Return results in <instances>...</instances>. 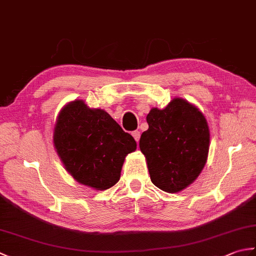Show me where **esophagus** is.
<instances>
[{
    "label": "esophagus",
    "instance_id": "1",
    "mask_svg": "<svg viewBox=\"0 0 256 256\" xmlns=\"http://www.w3.org/2000/svg\"><path fill=\"white\" fill-rule=\"evenodd\" d=\"M132 135H133L134 140H136V142H138V140H140V131H134V132H132Z\"/></svg>",
    "mask_w": 256,
    "mask_h": 256
}]
</instances>
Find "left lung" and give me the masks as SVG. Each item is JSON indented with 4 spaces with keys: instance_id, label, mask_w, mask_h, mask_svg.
Masks as SVG:
<instances>
[{
    "instance_id": "left-lung-1",
    "label": "left lung",
    "mask_w": 256,
    "mask_h": 256,
    "mask_svg": "<svg viewBox=\"0 0 256 256\" xmlns=\"http://www.w3.org/2000/svg\"><path fill=\"white\" fill-rule=\"evenodd\" d=\"M148 130L140 135L150 180L166 192H179L204 170L209 153L210 132L202 113L188 101L175 98L146 116Z\"/></svg>"
}]
</instances>
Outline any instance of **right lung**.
<instances>
[{
  "instance_id": "obj_1",
  "label": "right lung",
  "mask_w": 256,
  "mask_h": 256,
  "mask_svg": "<svg viewBox=\"0 0 256 256\" xmlns=\"http://www.w3.org/2000/svg\"><path fill=\"white\" fill-rule=\"evenodd\" d=\"M54 146L76 180L106 190L118 182L125 156L136 150V142L106 111L74 100L59 113Z\"/></svg>"
}]
</instances>
